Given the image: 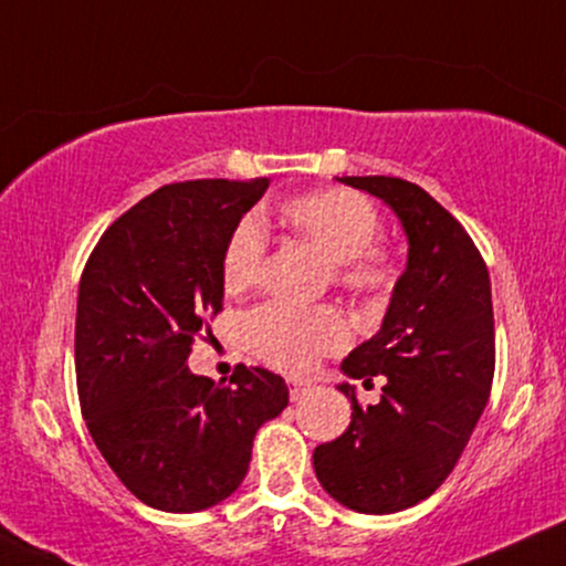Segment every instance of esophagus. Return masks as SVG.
I'll return each instance as SVG.
<instances>
[{
  "instance_id": "1",
  "label": "esophagus",
  "mask_w": 566,
  "mask_h": 566,
  "mask_svg": "<svg viewBox=\"0 0 566 566\" xmlns=\"http://www.w3.org/2000/svg\"><path fill=\"white\" fill-rule=\"evenodd\" d=\"M307 391H311V386H307V384L290 381V399H292V402H300V399L307 397Z\"/></svg>"
}]
</instances>
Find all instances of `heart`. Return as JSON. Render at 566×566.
Returning <instances> with one entry per match:
<instances>
[{
  "label": "heart",
  "mask_w": 566,
  "mask_h": 566,
  "mask_svg": "<svg viewBox=\"0 0 566 566\" xmlns=\"http://www.w3.org/2000/svg\"><path fill=\"white\" fill-rule=\"evenodd\" d=\"M282 219L324 259L334 263L336 284L355 295H376L395 279L389 255L374 248L384 224L376 206L360 192L328 188L305 192L282 206ZM269 238L259 217H245L227 240L221 259V284L230 295H242L261 282ZM345 318L334 307L263 305L245 318V345L271 368L307 374L321 355L345 347Z\"/></svg>",
  "instance_id": "1"
}]
</instances>
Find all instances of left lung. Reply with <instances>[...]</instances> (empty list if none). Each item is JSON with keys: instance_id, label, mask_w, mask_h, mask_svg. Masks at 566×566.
<instances>
[{"instance_id": "obj_1", "label": "left lung", "mask_w": 566, "mask_h": 566, "mask_svg": "<svg viewBox=\"0 0 566 566\" xmlns=\"http://www.w3.org/2000/svg\"><path fill=\"white\" fill-rule=\"evenodd\" d=\"M384 200L407 234V266L376 336L342 360V374L384 376L378 405L353 402L339 439L313 452L328 496L363 514L410 510L452 473L489 402L496 339L489 269L464 227L415 182L342 177Z\"/></svg>"}]
</instances>
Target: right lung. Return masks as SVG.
<instances>
[{
  "mask_svg": "<svg viewBox=\"0 0 566 566\" xmlns=\"http://www.w3.org/2000/svg\"><path fill=\"white\" fill-rule=\"evenodd\" d=\"M269 177L164 185L93 248L77 290L75 374L83 418L125 489L161 512L232 496L253 439L290 402L266 368L230 384L188 368L203 316L221 311V259Z\"/></svg>",
  "mask_w": 566,
  "mask_h": 566,
  "instance_id": "add662e5",
  "label": "right lung"
}]
</instances>
